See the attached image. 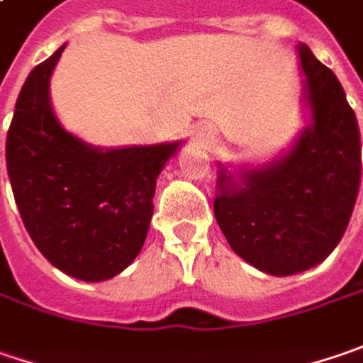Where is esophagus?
<instances>
[{"instance_id": "obj_1", "label": "esophagus", "mask_w": 363, "mask_h": 363, "mask_svg": "<svg viewBox=\"0 0 363 363\" xmlns=\"http://www.w3.org/2000/svg\"><path fill=\"white\" fill-rule=\"evenodd\" d=\"M198 136H200V138H208L210 133H202V135H198Z\"/></svg>"}]
</instances>
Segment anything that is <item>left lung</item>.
I'll return each instance as SVG.
<instances>
[{"label": "left lung", "instance_id": "obj_1", "mask_svg": "<svg viewBox=\"0 0 363 363\" xmlns=\"http://www.w3.org/2000/svg\"><path fill=\"white\" fill-rule=\"evenodd\" d=\"M311 124L288 153L257 169L218 165L214 216L230 249L272 276L325 262L354 212L362 149L354 110L335 73L298 45Z\"/></svg>", "mask_w": 363, "mask_h": 363}]
</instances>
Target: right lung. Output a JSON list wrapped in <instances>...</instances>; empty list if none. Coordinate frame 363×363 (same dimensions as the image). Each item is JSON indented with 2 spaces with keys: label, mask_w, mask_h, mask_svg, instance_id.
Returning <instances> with one entry per match:
<instances>
[{
  "label": "right lung",
  "mask_w": 363,
  "mask_h": 363,
  "mask_svg": "<svg viewBox=\"0 0 363 363\" xmlns=\"http://www.w3.org/2000/svg\"><path fill=\"white\" fill-rule=\"evenodd\" d=\"M63 50L36 65L18 96L6 140L9 184L46 259L71 278L104 281L140 253L157 177L182 140L100 149L67 133L48 94Z\"/></svg>",
  "instance_id": "add662e5"
}]
</instances>
